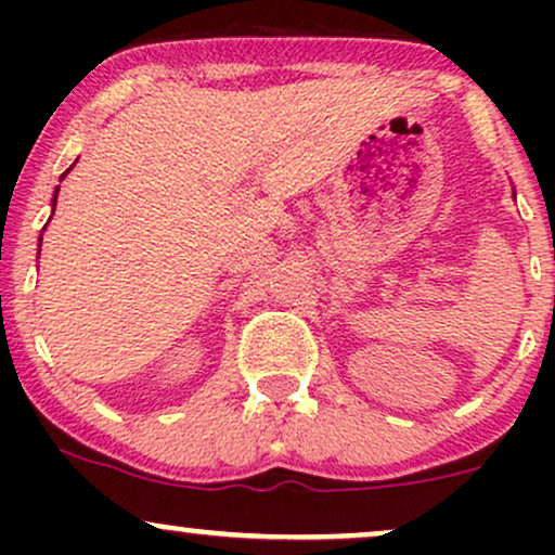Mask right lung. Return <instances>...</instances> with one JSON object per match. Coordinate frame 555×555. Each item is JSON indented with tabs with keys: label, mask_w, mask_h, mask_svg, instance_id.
<instances>
[{
	"label": "right lung",
	"mask_w": 555,
	"mask_h": 555,
	"mask_svg": "<svg viewBox=\"0 0 555 555\" xmlns=\"http://www.w3.org/2000/svg\"><path fill=\"white\" fill-rule=\"evenodd\" d=\"M56 193H60V188H56ZM54 203H56V195H54Z\"/></svg>",
	"instance_id": "add662e5"
}]
</instances>
